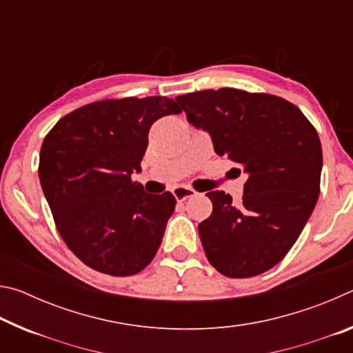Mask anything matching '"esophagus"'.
<instances>
[{
    "label": "esophagus",
    "mask_w": 353,
    "mask_h": 353,
    "mask_svg": "<svg viewBox=\"0 0 353 353\" xmlns=\"http://www.w3.org/2000/svg\"><path fill=\"white\" fill-rule=\"evenodd\" d=\"M172 194H174V198L177 201L182 202V201H187L190 198H193V196H196V191L190 187H185V185H179V187L172 190Z\"/></svg>",
    "instance_id": "34e87169"
}]
</instances>
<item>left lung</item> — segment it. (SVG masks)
<instances>
[{
	"label": "left lung",
	"instance_id": "1",
	"mask_svg": "<svg viewBox=\"0 0 353 353\" xmlns=\"http://www.w3.org/2000/svg\"><path fill=\"white\" fill-rule=\"evenodd\" d=\"M188 121L212 137L214 152L246 172L241 204L207 193L213 212L199 224L210 265L232 279L271 270L290 252L319 198L322 148L299 107L238 88L177 97Z\"/></svg>",
	"mask_w": 353,
	"mask_h": 353
}]
</instances>
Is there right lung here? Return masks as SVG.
Here are the masks:
<instances>
[{
	"mask_svg": "<svg viewBox=\"0 0 353 353\" xmlns=\"http://www.w3.org/2000/svg\"><path fill=\"white\" fill-rule=\"evenodd\" d=\"M182 109L165 97L104 99L59 119L40 149L39 177L62 240L109 276H134L152 261L176 198L134 182L159 118Z\"/></svg>",
	"mask_w": 353,
	"mask_h": 353,
	"instance_id": "1",
	"label": "right lung"
}]
</instances>
